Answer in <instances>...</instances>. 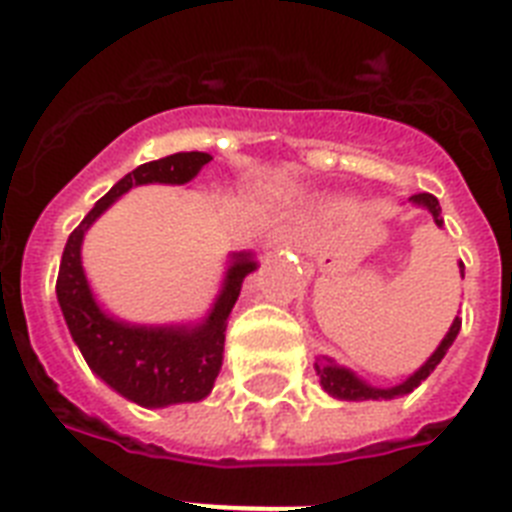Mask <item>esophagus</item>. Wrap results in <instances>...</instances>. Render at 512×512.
I'll return each mask as SVG.
<instances>
[{"instance_id":"34e87169","label":"esophagus","mask_w":512,"mask_h":512,"mask_svg":"<svg viewBox=\"0 0 512 512\" xmlns=\"http://www.w3.org/2000/svg\"><path fill=\"white\" fill-rule=\"evenodd\" d=\"M297 239V231L292 226L273 228V234H268V244H292Z\"/></svg>"}]
</instances>
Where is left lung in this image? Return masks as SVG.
Returning <instances> with one entry per match:
<instances>
[{"mask_svg":"<svg viewBox=\"0 0 512 512\" xmlns=\"http://www.w3.org/2000/svg\"><path fill=\"white\" fill-rule=\"evenodd\" d=\"M410 202L426 207V210L434 215L436 226L439 228L444 226L442 207H439V199H436L434 194H429V191H421V194H413V197H410ZM463 270H465V265L460 263V273H463ZM458 331H460V318H455L450 326V331H447V336L442 339V344L436 347L434 355H431L429 360H426V363H423L421 368L413 373V376L405 378L402 384L389 386V389H378V386L365 384L363 378H357L352 371H347V368H342V365H336L331 357H318V360H315V371H318V376H321L323 389H326L331 397H339V400H394V397L410 394L415 386L431 376V371H434L436 365L442 363V357L447 355V350L452 347V342H455Z\"/></svg>","mask_w":512,"mask_h":512,"instance_id":"obj_1","label":"left lung"}]
</instances>
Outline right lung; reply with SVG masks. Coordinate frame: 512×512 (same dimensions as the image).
I'll use <instances>...</instances> for the list:
<instances>
[{"label":"right lung","mask_w":512,"mask_h":512,"mask_svg":"<svg viewBox=\"0 0 512 512\" xmlns=\"http://www.w3.org/2000/svg\"><path fill=\"white\" fill-rule=\"evenodd\" d=\"M210 160L213 157L207 152H178L139 165L91 207L81 226L68 236L62 252L57 299L73 342L78 344L91 371L141 407L197 402L210 394L223 365L228 315L242 292V281L257 268V263L247 252L234 257L213 313L199 326H128L102 313L91 297L81 265L83 234L128 189L141 184H186Z\"/></svg>","instance_id":"right-lung-1"}]
</instances>
